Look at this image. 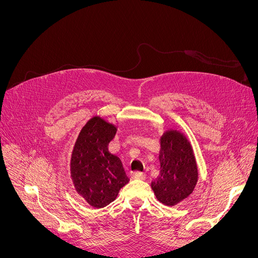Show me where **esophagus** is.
Returning a JSON list of instances; mask_svg holds the SVG:
<instances>
[{"label": "esophagus", "instance_id": "1", "mask_svg": "<svg viewBox=\"0 0 258 258\" xmlns=\"http://www.w3.org/2000/svg\"><path fill=\"white\" fill-rule=\"evenodd\" d=\"M145 174L143 172H135L132 173V178L135 179H145Z\"/></svg>", "mask_w": 258, "mask_h": 258}]
</instances>
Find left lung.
Returning a JSON list of instances; mask_svg holds the SVG:
<instances>
[{
    "label": "left lung",
    "mask_w": 258,
    "mask_h": 258,
    "mask_svg": "<svg viewBox=\"0 0 258 258\" xmlns=\"http://www.w3.org/2000/svg\"><path fill=\"white\" fill-rule=\"evenodd\" d=\"M160 173L151 186L156 198L172 207L192 192L198 181V168L191 145L176 130H168L160 138Z\"/></svg>",
    "instance_id": "obj_1"
}]
</instances>
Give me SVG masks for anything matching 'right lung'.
I'll return each mask as SVG.
<instances>
[{
  "instance_id": "add662e5",
  "label": "right lung",
  "mask_w": 258,
  "mask_h": 258,
  "mask_svg": "<svg viewBox=\"0 0 258 258\" xmlns=\"http://www.w3.org/2000/svg\"><path fill=\"white\" fill-rule=\"evenodd\" d=\"M116 134L113 123L92 117L81 130L71 157V177L77 194L93 208L113 202L129 182L118 157L107 145Z\"/></svg>"
}]
</instances>
